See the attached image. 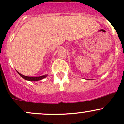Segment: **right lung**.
Masks as SVG:
<instances>
[{"label": "right lung", "mask_w": 124, "mask_h": 124, "mask_svg": "<svg viewBox=\"0 0 124 124\" xmlns=\"http://www.w3.org/2000/svg\"><path fill=\"white\" fill-rule=\"evenodd\" d=\"M17 72L18 73V74L23 78L24 79L26 80H28V81H38V80H41L43 79L45 77H46L47 76V75H44V76H39V77H29V76H24V75L22 74L19 73V72L17 71Z\"/></svg>", "instance_id": "obj_1"}]
</instances>
